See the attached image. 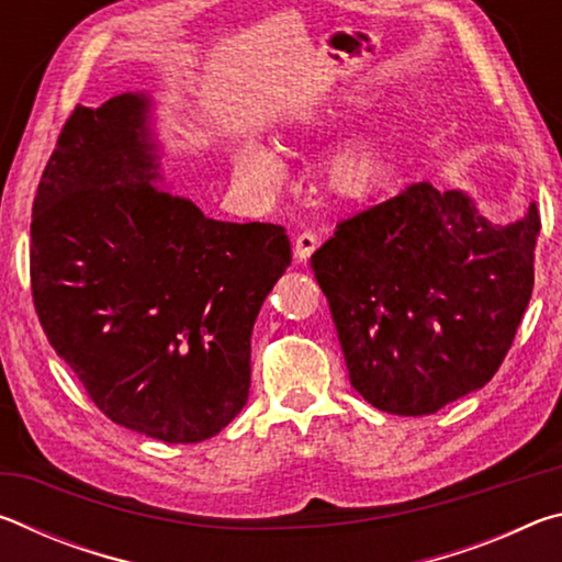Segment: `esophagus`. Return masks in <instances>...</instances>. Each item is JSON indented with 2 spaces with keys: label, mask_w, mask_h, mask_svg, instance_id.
<instances>
[{
  "label": "esophagus",
  "mask_w": 562,
  "mask_h": 562,
  "mask_svg": "<svg viewBox=\"0 0 562 562\" xmlns=\"http://www.w3.org/2000/svg\"><path fill=\"white\" fill-rule=\"evenodd\" d=\"M319 245V237L315 231H304L297 237H294V258L297 260H307L312 252L317 250Z\"/></svg>",
  "instance_id": "1"
}]
</instances>
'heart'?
<instances>
[{"label": "heart", "instance_id": "1", "mask_svg": "<svg viewBox=\"0 0 562 562\" xmlns=\"http://www.w3.org/2000/svg\"><path fill=\"white\" fill-rule=\"evenodd\" d=\"M337 116H315L304 119L297 128V138L312 140L335 128ZM237 166L243 173L260 188H272L280 183L284 173L280 156L262 144H245L237 150ZM389 173V154L379 140H361L331 160L327 168V186L341 201H364L374 195Z\"/></svg>", "mask_w": 562, "mask_h": 562}]
</instances>
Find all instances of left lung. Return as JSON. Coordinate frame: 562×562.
<instances>
[{
  "label": "left lung",
  "instance_id": "8db88e82",
  "mask_svg": "<svg viewBox=\"0 0 562 562\" xmlns=\"http://www.w3.org/2000/svg\"><path fill=\"white\" fill-rule=\"evenodd\" d=\"M540 213L491 225L429 180L339 221L312 255L351 386L398 416L434 414L491 382L536 280Z\"/></svg>",
  "mask_w": 562,
  "mask_h": 562
}]
</instances>
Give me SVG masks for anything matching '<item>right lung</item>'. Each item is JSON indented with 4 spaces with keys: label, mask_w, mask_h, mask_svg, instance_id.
I'll return each instance as SVG.
<instances>
[{
    "label": "right lung",
    "mask_w": 562,
    "mask_h": 562,
    "mask_svg": "<svg viewBox=\"0 0 562 562\" xmlns=\"http://www.w3.org/2000/svg\"><path fill=\"white\" fill-rule=\"evenodd\" d=\"M146 111L121 93L66 119L32 205V297L103 416L198 443L247 402L252 325L292 250L282 225L211 221L156 186Z\"/></svg>",
    "instance_id": "1"
}]
</instances>
